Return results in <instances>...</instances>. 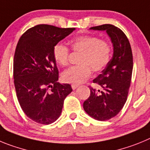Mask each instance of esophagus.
<instances>
[{
    "label": "esophagus",
    "instance_id": "1",
    "mask_svg": "<svg viewBox=\"0 0 150 150\" xmlns=\"http://www.w3.org/2000/svg\"><path fill=\"white\" fill-rule=\"evenodd\" d=\"M78 87V85H77V84H72V90H75V89H77Z\"/></svg>",
    "mask_w": 150,
    "mask_h": 150
}]
</instances>
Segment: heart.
<instances>
[{
  "mask_svg": "<svg viewBox=\"0 0 150 150\" xmlns=\"http://www.w3.org/2000/svg\"><path fill=\"white\" fill-rule=\"evenodd\" d=\"M73 52L81 53L79 66L71 67L62 74L64 82L80 84L88 79L92 69L99 72L107 67L111 58L112 47L105 40H99L95 36H79L69 42ZM55 61L61 67H67L69 60V50L62 44H57L53 48Z\"/></svg>",
  "mask_w": 150,
  "mask_h": 150,
  "instance_id": "heart-1",
  "label": "heart"
}]
</instances>
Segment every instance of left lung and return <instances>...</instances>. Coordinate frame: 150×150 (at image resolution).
Here are the masks:
<instances>
[{
    "mask_svg": "<svg viewBox=\"0 0 150 150\" xmlns=\"http://www.w3.org/2000/svg\"><path fill=\"white\" fill-rule=\"evenodd\" d=\"M106 30L114 46V54L108 66L93 81L102 87L96 90L90 86V96L83 102V109L97 120H110L119 114L127 100L133 69V57L127 36L112 25L92 27Z\"/></svg>",
    "mask_w": 150,
    "mask_h": 150,
    "instance_id": "left-lung-1",
    "label": "left lung"
}]
</instances>
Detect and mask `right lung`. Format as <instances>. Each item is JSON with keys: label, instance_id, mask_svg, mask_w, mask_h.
Listing matches in <instances>:
<instances>
[{"label": "right lung", "instance_id": "1", "mask_svg": "<svg viewBox=\"0 0 150 150\" xmlns=\"http://www.w3.org/2000/svg\"><path fill=\"white\" fill-rule=\"evenodd\" d=\"M74 30L38 25L18 40L13 60L15 88L21 109L34 122L48 125L56 121L72 91L70 84L57 82L53 48Z\"/></svg>", "mask_w": 150, "mask_h": 150}]
</instances>
